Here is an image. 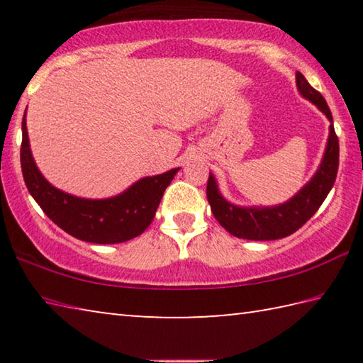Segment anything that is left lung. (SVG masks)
Returning a JSON list of instances; mask_svg holds the SVG:
<instances>
[{
  "mask_svg": "<svg viewBox=\"0 0 363 363\" xmlns=\"http://www.w3.org/2000/svg\"><path fill=\"white\" fill-rule=\"evenodd\" d=\"M299 93L327 115L331 121L330 138L320 168L312 181L293 196L290 201L274 208H240L230 205L220 196L216 181L210 174L206 184V199L218 223L238 238L247 240H277L291 235L317 213L333 187L340 167V140L335 133L333 116L323 96L307 83L303 73H296Z\"/></svg>",
  "mask_w": 363,
  "mask_h": 363,
  "instance_id": "1",
  "label": "left lung"
}]
</instances>
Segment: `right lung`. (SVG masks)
<instances>
[{"label": "right lung", "instance_id": "add662e5", "mask_svg": "<svg viewBox=\"0 0 363 363\" xmlns=\"http://www.w3.org/2000/svg\"><path fill=\"white\" fill-rule=\"evenodd\" d=\"M21 167L30 195L54 224L79 240L101 245L121 243L140 235L155 218L164 189L179 171L174 168L144 177L113 199H78L52 187L36 168L28 145L26 115L22 120Z\"/></svg>", "mask_w": 363, "mask_h": 363}]
</instances>
